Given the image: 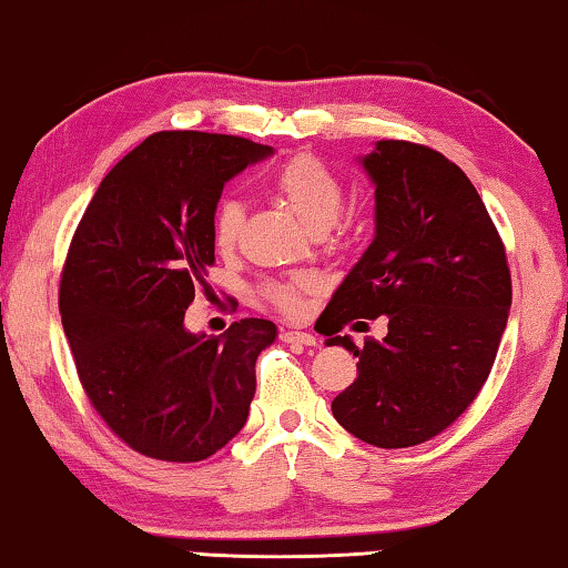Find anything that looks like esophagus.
<instances>
[{
  "label": "esophagus",
  "mask_w": 568,
  "mask_h": 568,
  "mask_svg": "<svg viewBox=\"0 0 568 568\" xmlns=\"http://www.w3.org/2000/svg\"><path fill=\"white\" fill-rule=\"evenodd\" d=\"M284 343L290 345H315L317 338L312 333H304V331H282V335H278Z\"/></svg>",
  "instance_id": "obj_1"
}]
</instances>
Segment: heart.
Here are the masks:
<instances>
[{
  "label": "heart",
  "mask_w": 568,
  "mask_h": 568,
  "mask_svg": "<svg viewBox=\"0 0 568 568\" xmlns=\"http://www.w3.org/2000/svg\"><path fill=\"white\" fill-rule=\"evenodd\" d=\"M271 189L290 204V210L304 225L315 233L331 227L341 217L345 202L343 179L335 171L312 155H297L286 161L282 169L271 176ZM243 225V204L235 196H227L217 204L215 217H212V241L220 251L233 248ZM317 290V276L294 274L286 278H274L264 284L266 302L276 310L294 315L302 307V297Z\"/></svg>",
  "instance_id": "heart-1"
}]
</instances>
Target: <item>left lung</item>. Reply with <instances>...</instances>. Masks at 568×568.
<instances>
[{"label":"left lung","mask_w":568,"mask_h":568,"mask_svg":"<svg viewBox=\"0 0 568 568\" xmlns=\"http://www.w3.org/2000/svg\"><path fill=\"white\" fill-rule=\"evenodd\" d=\"M374 182L376 233L323 315L327 345L358 358L333 399L345 430L376 448L425 443L466 413L497 358L513 304L503 237L479 192L427 145L379 141L361 159ZM386 314L390 333L361 349L351 318Z\"/></svg>","instance_id":"8db88e82"}]
</instances>
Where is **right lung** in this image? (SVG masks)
I'll return each mask as SVG.
<instances>
[{
	"label": "right lung",
	"mask_w": 568,
	"mask_h": 568,
	"mask_svg": "<svg viewBox=\"0 0 568 568\" xmlns=\"http://www.w3.org/2000/svg\"><path fill=\"white\" fill-rule=\"evenodd\" d=\"M271 153L235 135L155 133L102 179L73 233L59 307L79 382L148 458L204 462L248 420L256 358L276 325L245 317L196 335L184 312L194 290L207 292L225 182Z\"/></svg>",
	"instance_id": "obj_1"
}]
</instances>
